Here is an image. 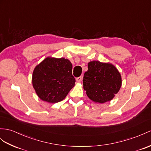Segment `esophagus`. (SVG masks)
Segmentation results:
<instances>
[{"mask_svg":"<svg viewBox=\"0 0 151 151\" xmlns=\"http://www.w3.org/2000/svg\"><path fill=\"white\" fill-rule=\"evenodd\" d=\"M81 80H82V78H81V77H79V78H76V81H78V83H80L81 81Z\"/></svg>","mask_w":151,"mask_h":151,"instance_id":"1","label":"esophagus"}]
</instances>
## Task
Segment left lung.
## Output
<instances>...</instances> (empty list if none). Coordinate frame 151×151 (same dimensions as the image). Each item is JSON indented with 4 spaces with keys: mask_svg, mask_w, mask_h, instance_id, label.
<instances>
[{
    "mask_svg": "<svg viewBox=\"0 0 151 151\" xmlns=\"http://www.w3.org/2000/svg\"><path fill=\"white\" fill-rule=\"evenodd\" d=\"M83 81L87 96L101 104L112 100L122 85L120 73L115 66L99 61L88 63Z\"/></svg>",
    "mask_w": 151,
    "mask_h": 151,
    "instance_id": "1",
    "label": "left lung"
}]
</instances>
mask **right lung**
<instances>
[{"label":"right lung","mask_w":151,"mask_h":151,"mask_svg":"<svg viewBox=\"0 0 151 151\" xmlns=\"http://www.w3.org/2000/svg\"><path fill=\"white\" fill-rule=\"evenodd\" d=\"M72 70L71 62L63 58L47 57L36 66L32 83L39 98L49 103L63 101L75 85Z\"/></svg>","instance_id":"obj_1"}]
</instances>
